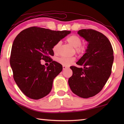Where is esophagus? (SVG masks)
I'll return each mask as SVG.
<instances>
[{
    "label": "esophagus",
    "mask_w": 124,
    "mask_h": 124,
    "mask_svg": "<svg viewBox=\"0 0 124 124\" xmlns=\"http://www.w3.org/2000/svg\"><path fill=\"white\" fill-rule=\"evenodd\" d=\"M68 68V67H67V66H63V70H66V69H67V68Z\"/></svg>",
    "instance_id": "esophagus-1"
}]
</instances>
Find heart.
I'll return each mask as SVG.
<instances>
[{"label": "heart", "mask_w": 124, "mask_h": 124, "mask_svg": "<svg viewBox=\"0 0 124 124\" xmlns=\"http://www.w3.org/2000/svg\"><path fill=\"white\" fill-rule=\"evenodd\" d=\"M67 41L70 45L75 47V51L78 54H84L87 51V46L86 44H81L82 40L79 36L76 35H72L69 37L67 39ZM60 42H58L54 46L52 50L54 53H57L60 46ZM75 57H61L57 59V61L63 66H69L72 64V63L75 61Z\"/></svg>", "instance_id": "1"}]
</instances>
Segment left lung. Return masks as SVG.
<instances>
[{
  "label": "left lung",
  "mask_w": 124,
  "mask_h": 124,
  "mask_svg": "<svg viewBox=\"0 0 124 124\" xmlns=\"http://www.w3.org/2000/svg\"><path fill=\"white\" fill-rule=\"evenodd\" d=\"M78 34L89 44L86 53L77 62L83 68L70 67L73 75L68 84L75 95L87 98L99 93L109 78L114 61L113 50L109 39L98 31L83 29Z\"/></svg>",
  "instance_id": "obj_1"
}]
</instances>
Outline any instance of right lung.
Here are the masks:
<instances>
[{
  "label": "right lung",
  "mask_w": 124,
  "mask_h": 124,
  "mask_svg": "<svg viewBox=\"0 0 124 124\" xmlns=\"http://www.w3.org/2000/svg\"><path fill=\"white\" fill-rule=\"evenodd\" d=\"M70 31L32 27L21 31L13 42L10 58L15 81L27 97L39 100L49 94L62 66L52 61L54 46ZM50 62L45 67L40 60Z\"/></svg>",
  "instance_id": "add662e5"
}]
</instances>
